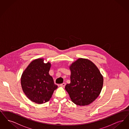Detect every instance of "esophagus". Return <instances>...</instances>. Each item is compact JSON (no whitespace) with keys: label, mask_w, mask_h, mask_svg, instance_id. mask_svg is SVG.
I'll return each instance as SVG.
<instances>
[{"label":"esophagus","mask_w":129,"mask_h":129,"mask_svg":"<svg viewBox=\"0 0 129 129\" xmlns=\"http://www.w3.org/2000/svg\"><path fill=\"white\" fill-rule=\"evenodd\" d=\"M65 85H66V83H63L62 84H60L59 86H60L61 87H64V86H65Z\"/></svg>","instance_id":"esophagus-1"}]
</instances>
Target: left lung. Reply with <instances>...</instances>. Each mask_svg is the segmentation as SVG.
<instances>
[{
	"instance_id": "obj_1",
	"label": "left lung",
	"mask_w": 129,
	"mask_h": 129,
	"mask_svg": "<svg viewBox=\"0 0 129 129\" xmlns=\"http://www.w3.org/2000/svg\"><path fill=\"white\" fill-rule=\"evenodd\" d=\"M71 83L65 86L71 101L77 105L90 104L102 91L103 76L94 63L86 58H79L69 66Z\"/></svg>"
}]
</instances>
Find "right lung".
<instances>
[{
	"mask_svg": "<svg viewBox=\"0 0 129 129\" xmlns=\"http://www.w3.org/2000/svg\"><path fill=\"white\" fill-rule=\"evenodd\" d=\"M51 66L43 58L32 61L25 69L21 76V84L26 96L33 102L42 104L49 101L57 86L49 74Z\"/></svg>",
	"mask_w": 129,
	"mask_h": 129,
	"instance_id": "right-lung-1",
	"label": "right lung"
}]
</instances>
